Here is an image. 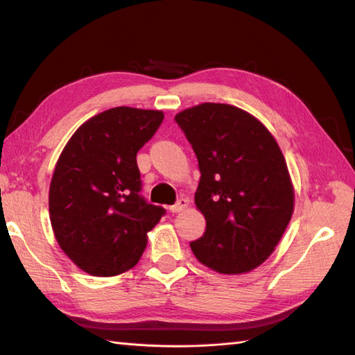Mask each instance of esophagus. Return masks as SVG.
Here are the masks:
<instances>
[{
	"mask_svg": "<svg viewBox=\"0 0 355 355\" xmlns=\"http://www.w3.org/2000/svg\"><path fill=\"white\" fill-rule=\"evenodd\" d=\"M187 201L186 198H180V200H177V202L173 206H171L169 207V212H172V214H178V212H182L183 209H186L187 207Z\"/></svg>",
	"mask_w": 355,
	"mask_h": 355,
	"instance_id": "obj_1",
	"label": "esophagus"
}]
</instances>
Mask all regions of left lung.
Returning a JSON list of instances; mask_svg holds the SVG:
<instances>
[{
    "instance_id": "1",
    "label": "left lung",
    "mask_w": 355,
    "mask_h": 355,
    "mask_svg": "<svg viewBox=\"0 0 355 355\" xmlns=\"http://www.w3.org/2000/svg\"><path fill=\"white\" fill-rule=\"evenodd\" d=\"M200 168L195 205L206 232L191 248L218 273L250 271L275 250L293 215L284 155L258 119L225 103H201L175 116Z\"/></svg>"
}]
</instances>
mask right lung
<instances>
[{
    "label": "right lung",
    "instance_id": "1",
    "mask_svg": "<svg viewBox=\"0 0 355 355\" xmlns=\"http://www.w3.org/2000/svg\"><path fill=\"white\" fill-rule=\"evenodd\" d=\"M163 117L153 110H107L82 125L59 157L49 195L51 227L64 253L88 275L132 268L146 233L166 214L140 195L135 158Z\"/></svg>",
    "mask_w": 355,
    "mask_h": 355
}]
</instances>
